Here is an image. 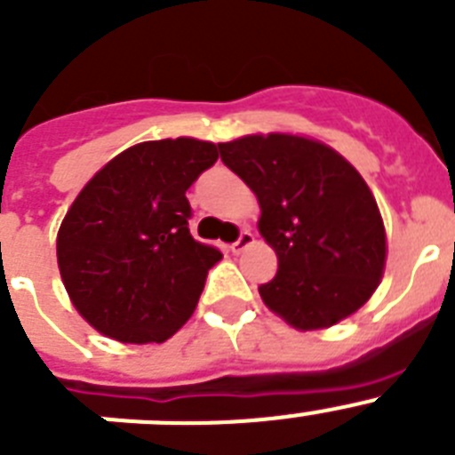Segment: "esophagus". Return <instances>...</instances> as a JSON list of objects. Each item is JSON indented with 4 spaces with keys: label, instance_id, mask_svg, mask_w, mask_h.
Here are the masks:
<instances>
[{
    "label": "esophagus",
    "instance_id": "esophagus-1",
    "mask_svg": "<svg viewBox=\"0 0 455 455\" xmlns=\"http://www.w3.org/2000/svg\"><path fill=\"white\" fill-rule=\"evenodd\" d=\"M252 243H255V236H252V232L243 230L239 235V239H236L230 248H232V252H235V255H239V252H243L248 246H252Z\"/></svg>",
    "mask_w": 455,
    "mask_h": 455
}]
</instances>
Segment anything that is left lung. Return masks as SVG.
I'll use <instances>...</instances> for the list:
<instances>
[{
    "label": "left lung",
    "mask_w": 455,
    "mask_h": 455,
    "mask_svg": "<svg viewBox=\"0 0 455 455\" xmlns=\"http://www.w3.org/2000/svg\"><path fill=\"white\" fill-rule=\"evenodd\" d=\"M220 159L259 200V235L277 273L259 296L299 331L339 323L385 271V225L363 175L319 140L252 134L219 143Z\"/></svg>",
    "instance_id": "8db88e82"
}]
</instances>
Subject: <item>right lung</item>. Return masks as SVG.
Listing matches in <instances>:
<instances>
[{
    "instance_id": "right-lung-1",
    "label": "right lung",
    "mask_w": 455,
    "mask_h": 455,
    "mask_svg": "<svg viewBox=\"0 0 455 455\" xmlns=\"http://www.w3.org/2000/svg\"><path fill=\"white\" fill-rule=\"evenodd\" d=\"M219 148L146 140L114 156L82 188L56 236L63 284L79 315L123 344H162L198 305L220 251L188 232L187 191Z\"/></svg>"
}]
</instances>
